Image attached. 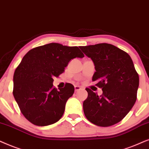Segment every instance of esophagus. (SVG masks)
I'll return each mask as SVG.
<instances>
[{"instance_id": "esophagus-1", "label": "esophagus", "mask_w": 149, "mask_h": 149, "mask_svg": "<svg viewBox=\"0 0 149 149\" xmlns=\"http://www.w3.org/2000/svg\"><path fill=\"white\" fill-rule=\"evenodd\" d=\"M74 88H75V91H76V92H78V91L81 90V88L79 86H75Z\"/></svg>"}]
</instances>
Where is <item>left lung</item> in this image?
<instances>
[{"instance_id": "left-lung-1", "label": "left lung", "mask_w": 149, "mask_h": 149, "mask_svg": "<svg viewBox=\"0 0 149 149\" xmlns=\"http://www.w3.org/2000/svg\"><path fill=\"white\" fill-rule=\"evenodd\" d=\"M80 48L92 59L96 71L92 80L102 88L99 96L86 88L88 97L83 103L87 119L100 127L118 123L128 114L137 99L139 76L130 55L109 43H98Z\"/></svg>"}]
</instances>
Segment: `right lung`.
<instances>
[{
	"mask_svg": "<svg viewBox=\"0 0 149 149\" xmlns=\"http://www.w3.org/2000/svg\"><path fill=\"white\" fill-rule=\"evenodd\" d=\"M84 56L78 47L56 43L36 47L25 54L13 75V94L29 121L47 126L60 120L74 86L67 83L57 90L53 78L64 72L71 59Z\"/></svg>",
	"mask_w": 149,
	"mask_h": 149,
	"instance_id": "obj_1",
	"label": "right lung"
}]
</instances>
